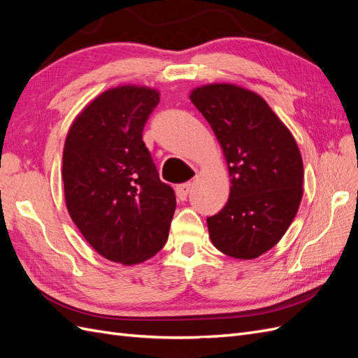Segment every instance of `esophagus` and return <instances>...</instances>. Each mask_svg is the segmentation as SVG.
I'll use <instances>...</instances> for the list:
<instances>
[{"mask_svg":"<svg viewBox=\"0 0 358 358\" xmlns=\"http://www.w3.org/2000/svg\"><path fill=\"white\" fill-rule=\"evenodd\" d=\"M191 185H192L191 182H187V183H182V185H178L176 187V197L179 200H187L188 194L191 191Z\"/></svg>","mask_w":358,"mask_h":358,"instance_id":"34e87169","label":"esophagus"}]
</instances>
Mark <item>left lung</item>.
Returning <instances> with one entry per match:
<instances>
[{
    "instance_id": "1",
    "label": "left lung",
    "mask_w": 358,
    "mask_h": 358,
    "mask_svg": "<svg viewBox=\"0 0 358 358\" xmlns=\"http://www.w3.org/2000/svg\"><path fill=\"white\" fill-rule=\"evenodd\" d=\"M230 175V197L208 218L209 237L225 255L252 259L272 249L303 197V161L289 129L258 94L233 83L192 90Z\"/></svg>"
}]
</instances>
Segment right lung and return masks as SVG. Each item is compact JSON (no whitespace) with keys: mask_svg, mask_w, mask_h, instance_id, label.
Here are the masks:
<instances>
[{"mask_svg":"<svg viewBox=\"0 0 358 358\" xmlns=\"http://www.w3.org/2000/svg\"><path fill=\"white\" fill-rule=\"evenodd\" d=\"M159 92L121 85L76 116L64 145L67 210L85 241L110 262L133 266L164 246L175 191L159 180L142 133Z\"/></svg>","mask_w":358,"mask_h":358,"instance_id":"1","label":"right lung"}]
</instances>
